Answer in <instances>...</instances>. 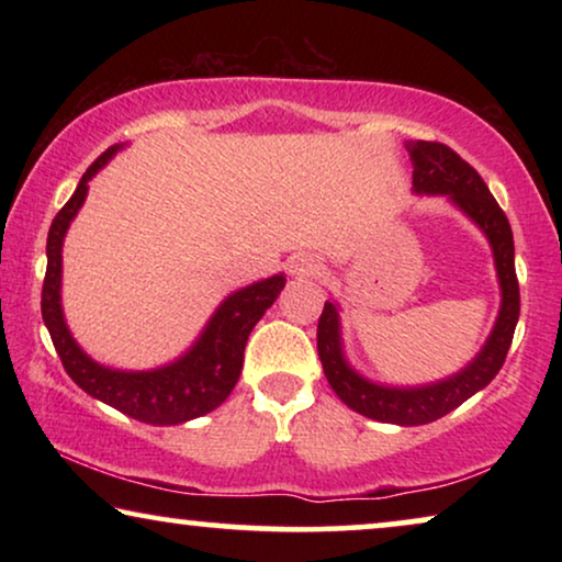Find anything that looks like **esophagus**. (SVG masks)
Here are the masks:
<instances>
[{"instance_id": "34e87169", "label": "esophagus", "mask_w": 562, "mask_h": 562, "mask_svg": "<svg viewBox=\"0 0 562 562\" xmlns=\"http://www.w3.org/2000/svg\"><path fill=\"white\" fill-rule=\"evenodd\" d=\"M289 271H291V276L306 279V276L319 273V260L310 256V252H296V256L289 258Z\"/></svg>"}]
</instances>
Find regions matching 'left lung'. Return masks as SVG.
I'll list each match as a JSON object with an SVG mask.
<instances>
[{
	"instance_id": "1",
	"label": "left lung",
	"mask_w": 562,
	"mask_h": 562,
	"mask_svg": "<svg viewBox=\"0 0 562 562\" xmlns=\"http://www.w3.org/2000/svg\"><path fill=\"white\" fill-rule=\"evenodd\" d=\"M404 148L409 153L414 168V194L445 196L486 235L491 252H494L498 294H502L494 327L475 358L458 373L432 383H419V386H389V383L366 379L350 366L342 348L340 304L329 299L317 325V350L329 386L345 406L368 419L414 427L429 425V422L458 409L473 394L486 389L494 375L502 371L519 319V283L517 271H514V237L509 220L496 204V199L491 196L481 176L475 173V168L468 166L456 150L442 143L409 140Z\"/></svg>"
}]
</instances>
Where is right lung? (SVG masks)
I'll return each mask as SVG.
<instances>
[{"label": "right lung", "instance_id": "add662e5", "mask_svg": "<svg viewBox=\"0 0 562 562\" xmlns=\"http://www.w3.org/2000/svg\"><path fill=\"white\" fill-rule=\"evenodd\" d=\"M125 148V143L112 145L102 153L89 171L81 176L74 196L64 204V210L53 220L45 256L43 281V322L48 327L50 340L64 363L66 373L71 375L79 389L99 402L114 406V409L127 414L145 425H183V422L204 417L233 394L237 379L243 371L245 342L263 317L268 306L279 299L281 289L286 286V276L276 273L268 279L233 291L222 299V304L206 322L202 333L187 352L148 371H122L99 363L87 350L76 342L71 329L66 325L64 304H60V281H64V240L68 227L79 210L87 202L89 181Z\"/></svg>", "mask_w": 562, "mask_h": 562}]
</instances>
